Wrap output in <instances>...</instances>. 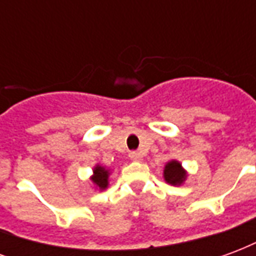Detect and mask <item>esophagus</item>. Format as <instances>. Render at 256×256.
I'll list each match as a JSON object with an SVG mask.
<instances>
[{
  "label": "esophagus",
  "instance_id": "esophagus-1",
  "mask_svg": "<svg viewBox=\"0 0 256 256\" xmlns=\"http://www.w3.org/2000/svg\"><path fill=\"white\" fill-rule=\"evenodd\" d=\"M128 158L133 162H140L142 159V155H141L140 152H136V150H134V152H130V154H128Z\"/></svg>",
  "mask_w": 256,
  "mask_h": 256
}]
</instances>
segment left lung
I'll return each mask as SVG.
<instances>
[{
    "label": "left lung",
    "mask_w": 256,
    "mask_h": 256,
    "mask_svg": "<svg viewBox=\"0 0 256 256\" xmlns=\"http://www.w3.org/2000/svg\"><path fill=\"white\" fill-rule=\"evenodd\" d=\"M188 177V172L184 168L182 164L178 160L167 162L164 170H163V178L170 185H182Z\"/></svg>",
    "instance_id": "left-lung-1"
}]
</instances>
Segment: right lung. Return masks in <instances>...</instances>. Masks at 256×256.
I'll return each mask as SVG.
<instances>
[{
    "label": "right lung",
    "mask_w": 256,
    "mask_h": 256,
    "mask_svg": "<svg viewBox=\"0 0 256 256\" xmlns=\"http://www.w3.org/2000/svg\"><path fill=\"white\" fill-rule=\"evenodd\" d=\"M110 174H111L110 168L101 166V164H96L93 167V176L90 177V181L94 185L96 189L104 190L110 185V181H108L110 180Z\"/></svg>",
    "instance_id": "obj_1"
}]
</instances>
